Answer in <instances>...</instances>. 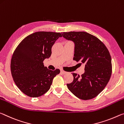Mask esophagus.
I'll return each mask as SVG.
<instances>
[{"label": "esophagus", "instance_id": "obj_1", "mask_svg": "<svg viewBox=\"0 0 124 124\" xmlns=\"http://www.w3.org/2000/svg\"><path fill=\"white\" fill-rule=\"evenodd\" d=\"M60 72L62 73V74H63V75H64V74H66L67 73V72H66V71H64V70H62L60 71Z\"/></svg>", "mask_w": 124, "mask_h": 124}]
</instances>
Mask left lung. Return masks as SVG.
Listing matches in <instances>:
<instances>
[{
	"mask_svg": "<svg viewBox=\"0 0 124 124\" xmlns=\"http://www.w3.org/2000/svg\"><path fill=\"white\" fill-rule=\"evenodd\" d=\"M62 36L74 43L73 59L85 64L81 77L72 73L74 80L67 87L78 98H94L105 88L111 75V59L108 49L98 38L86 32H63Z\"/></svg>",
	"mask_w": 124,
	"mask_h": 124,
	"instance_id": "1",
	"label": "left lung"
}]
</instances>
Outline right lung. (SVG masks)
Returning a JSON list of instances; mask_svg holds the SVG:
<instances>
[{
	"mask_svg": "<svg viewBox=\"0 0 124 124\" xmlns=\"http://www.w3.org/2000/svg\"><path fill=\"white\" fill-rule=\"evenodd\" d=\"M61 37L57 32H37L24 38L16 48L11 60V72L16 86L24 94L38 97L50 89L60 70L48 69L43 62L50 57L52 46Z\"/></svg>",
	"mask_w": 124,
	"mask_h": 124,
	"instance_id": "add662e5",
	"label": "right lung"
}]
</instances>
